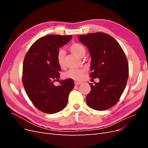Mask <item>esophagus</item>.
I'll use <instances>...</instances> for the list:
<instances>
[{
    "label": "esophagus",
    "mask_w": 148,
    "mask_h": 148,
    "mask_svg": "<svg viewBox=\"0 0 148 148\" xmlns=\"http://www.w3.org/2000/svg\"><path fill=\"white\" fill-rule=\"evenodd\" d=\"M82 84V82H77L76 81L75 82V84L76 85V86H77V85H79V84Z\"/></svg>",
    "instance_id": "obj_1"
}]
</instances>
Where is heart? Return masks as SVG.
<instances>
[{"instance_id": "obj_1", "label": "heart", "mask_w": 148, "mask_h": 148, "mask_svg": "<svg viewBox=\"0 0 148 148\" xmlns=\"http://www.w3.org/2000/svg\"><path fill=\"white\" fill-rule=\"evenodd\" d=\"M70 51L75 55L79 57H83L86 53V49L79 43H73L70 46ZM65 52L63 49H60L57 53V61L60 67H64L65 65ZM84 70L71 69L65 73V77L75 80L80 79L83 76Z\"/></svg>"}]
</instances>
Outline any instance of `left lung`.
Masks as SVG:
<instances>
[{"label":"left lung","mask_w":148,"mask_h":148,"mask_svg":"<svg viewBox=\"0 0 148 148\" xmlns=\"http://www.w3.org/2000/svg\"><path fill=\"white\" fill-rule=\"evenodd\" d=\"M90 53V77L99 83H89L91 90L86 96L88 106L96 110L114 106L122 96L128 77V60L119 42L104 33H90L78 37Z\"/></svg>","instance_id":"left-lung-1"}]
</instances>
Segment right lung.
<instances>
[{
  "instance_id": "obj_1",
  "label": "right lung",
  "mask_w": 148,
  "mask_h": 148,
  "mask_svg": "<svg viewBox=\"0 0 148 148\" xmlns=\"http://www.w3.org/2000/svg\"><path fill=\"white\" fill-rule=\"evenodd\" d=\"M72 38L71 36L47 35L38 39L26 54L23 66V83L29 99L38 109L46 114L63 110L74 88L73 79L60 80L61 70L57 53Z\"/></svg>"
}]
</instances>
